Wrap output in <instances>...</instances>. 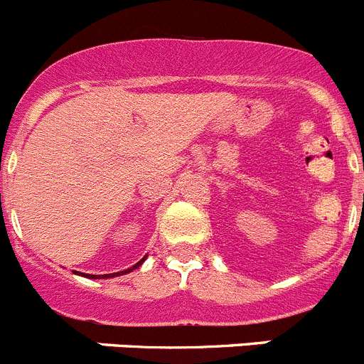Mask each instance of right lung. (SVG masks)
<instances>
[{
  "label": "right lung",
  "instance_id": "add662e5",
  "mask_svg": "<svg viewBox=\"0 0 364 364\" xmlns=\"http://www.w3.org/2000/svg\"><path fill=\"white\" fill-rule=\"evenodd\" d=\"M144 259H146V255H144L143 259H141L139 262H137V264H134L132 268H128V269H123V272H117V273H105V275H84V277H89V279H110V277H117V275H124V273H130L132 272V269H136V268H139L141 264H143L144 262Z\"/></svg>",
  "mask_w": 364,
  "mask_h": 364
}]
</instances>
